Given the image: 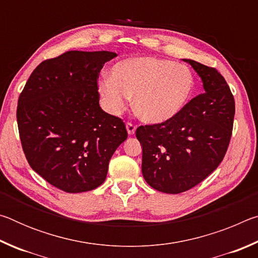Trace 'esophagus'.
Instances as JSON below:
<instances>
[{
	"label": "esophagus",
	"mask_w": 258,
	"mask_h": 258,
	"mask_svg": "<svg viewBox=\"0 0 258 258\" xmlns=\"http://www.w3.org/2000/svg\"><path fill=\"white\" fill-rule=\"evenodd\" d=\"M126 130H127V133L130 135H133L135 133V130H137V126L132 123H127L126 124Z\"/></svg>",
	"instance_id": "1"
}]
</instances>
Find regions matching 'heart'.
<instances>
[{
    "label": "heart",
    "instance_id": "b5f03b06",
    "mask_svg": "<svg viewBox=\"0 0 258 258\" xmlns=\"http://www.w3.org/2000/svg\"><path fill=\"white\" fill-rule=\"evenodd\" d=\"M99 92L111 113H119L134 95V109L143 121L161 124L182 112L195 92V77L185 64L140 56L121 60L110 77L99 82Z\"/></svg>",
    "mask_w": 258,
    "mask_h": 258
}]
</instances>
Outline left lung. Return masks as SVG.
I'll list each match as a JSON object with an SVG mask.
<instances>
[{
    "instance_id": "8db88e82",
    "label": "left lung",
    "mask_w": 258,
    "mask_h": 258,
    "mask_svg": "<svg viewBox=\"0 0 258 258\" xmlns=\"http://www.w3.org/2000/svg\"><path fill=\"white\" fill-rule=\"evenodd\" d=\"M183 60L202 78L205 92L190 100L175 118L137 130L143 177L154 189L172 195L199 184L221 164L235 111L228 83L215 68Z\"/></svg>"
}]
</instances>
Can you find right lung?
<instances>
[{
    "instance_id": "obj_1",
    "label": "right lung",
    "mask_w": 258,
    "mask_h": 258,
    "mask_svg": "<svg viewBox=\"0 0 258 258\" xmlns=\"http://www.w3.org/2000/svg\"><path fill=\"white\" fill-rule=\"evenodd\" d=\"M115 56L68 51L43 61L19 95L17 121L28 164L69 194L101 185L111 156L127 139L124 121L99 104V73Z\"/></svg>"
}]
</instances>
